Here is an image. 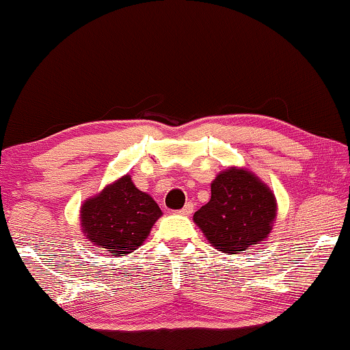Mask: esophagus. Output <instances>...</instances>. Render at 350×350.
<instances>
[{"label": "esophagus", "mask_w": 350, "mask_h": 350, "mask_svg": "<svg viewBox=\"0 0 350 350\" xmlns=\"http://www.w3.org/2000/svg\"><path fill=\"white\" fill-rule=\"evenodd\" d=\"M193 209H195V206H193V203H187L184 208H182L179 213L182 214V215H185V217H189V215L193 213Z\"/></svg>", "instance_id": "34e87169"}]
</instances>
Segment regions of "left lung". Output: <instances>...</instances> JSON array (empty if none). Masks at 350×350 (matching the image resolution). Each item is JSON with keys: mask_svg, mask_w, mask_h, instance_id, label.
Returning <instances> with one entry per match:
<instances>
[{"mask_svg": "<svg viewBox=\"0 0 350 350\" xmlns=\"http://www.w3.org/2000/svg\"><path fill=\"white\" fill-rule=\"evenodd\" d=\"M275 215L274 191L252 171L230 166L211 182V200L193 222L214 249L231 255L269 238Z\"/></svg>", "mask_w": 350, "mask_h": 350, "instance_id": "left-lung-1", "label": "left lung"}]
</instances>
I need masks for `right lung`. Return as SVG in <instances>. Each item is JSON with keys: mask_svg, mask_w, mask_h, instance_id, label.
Returning <instances> with one entry per match:
<instances>
[{"mask_svg": "<svg viewBox=\"0 0 350 350\" xmlns=\"http://www.w3.org/2000/svg\"><path fill=\"white\" fill-rule=\"evenodd\" d=\"M161 214L154 198L125 174L83 201L79 220L92 244L112 255H125L144 243Z\"/></svg>", "mask_w": 350, "mask_h": 350, "instance_id": "add662e5", "label": "right lung"}]
</instances>
